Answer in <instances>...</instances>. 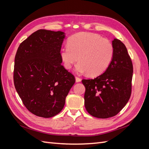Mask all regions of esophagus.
Here are the masks:
<instances>
[{
	"label": "esophagus",
	"mask_w": 149,
	"mask_h": 149,
	"mask_svg": "<svg viewBox=\"0 0 149 149\" xmlns=\"http://www.w3.org/2000/svg\"><path fill=\"white\" fill-rule=\"evenodd\" d=\"M75 78H76V82H80L81 81V79L80 78H79V77H78V76H76L75 77Z\"/></svg>",
	"instance_id": "34e87169"
}]
</instances>
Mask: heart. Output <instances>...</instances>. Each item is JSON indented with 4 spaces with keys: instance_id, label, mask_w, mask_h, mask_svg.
<instances>
[{
    "instance_id": "1",
    "label": "heart",
    "mask_w": 149,
    "mask_h": 149,
    "mask_svg": "<svg viewBox=\"0 0 149 149\" xmlns=\"http://www.w3.org/2000/svg\"><path fill=\"white\" fill-rule=\"evenodd\" d=\"M114 53V45L110 40L98 34L84 32L72 36L68 45L61 49L60 56L66 69L70 70L79 57L76 71L97 76L109 67Z\"/></svg>"
}]
</instances>
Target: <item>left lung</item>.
Listing matches in <instances>:
<instances>
[{
  "instance_id": "obj_1",
  "label": "left lung",
  "mask_w": 149,
  "mask_h": 149,
  "mask_svg": "<svg viewBox=\"0 0 149 149\" xmlns=\"http://www.w3.org/2000/svg\"><path fill=\"white\" fill-rule=\"evenodd\" d=\"M112 44L114 56L104 73L96 78L82 80L86 88V109L89 114L97 118L106 119L118 114L131 95V58L120 40L114 39Z\"/></svg>"
}]
</instances>
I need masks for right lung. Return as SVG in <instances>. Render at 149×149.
<instances>
[{
	"label": "right lung",
	"instance_id": "right-lung-1",
	"mask_svg": "<svg viewBox=\"0 0 149 149\" xmlns=\"http://www.w3.org/2000/svg\"><path fill=\"white\" fill-rule=\"evenodd\" d=\"M64 33L40 29L22 42L15 56L13 82L24 106L35 116L52 118L63 109L75 83L61 64Z\"/></svg>",
	"mask_w": 149,
	"mask_h": 149
}]
</instances>
